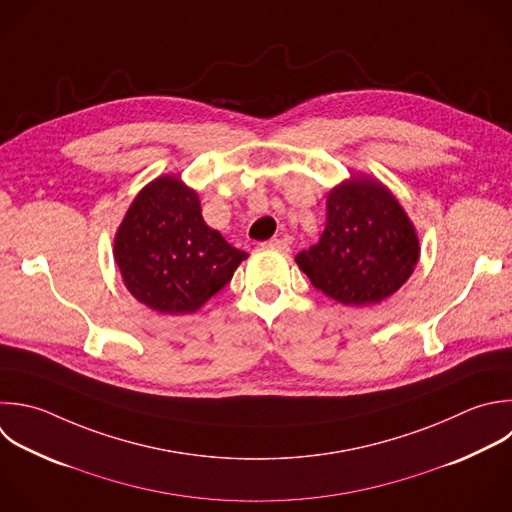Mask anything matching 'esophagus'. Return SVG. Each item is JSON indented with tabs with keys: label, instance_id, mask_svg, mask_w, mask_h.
Returning <instances> with one entry per match:
<instances>
[{
	"label": "esophagus",
	"instance_id": "obj_1",
	"mask_svg": "<svg viewBox=\"0 0 512 512\" xmlns=\"http://www.w3.org/2000/svg\"><path fill=\"white\" fill-rule=\"evenodd\" d=\"M264 246H268V248H272V250H278V252H290V246L284 242V240H280V238H272V240H268Z\"/></svg>",
	"mask_w": 512,
	"mask_h": 512
}]
</instances>
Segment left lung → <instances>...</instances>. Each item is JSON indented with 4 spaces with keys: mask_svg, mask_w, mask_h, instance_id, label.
Returning <instances> with one entry per match:
<instances>
[{
    "mask_svg": "<svg viewBox=\"0 0 512 512\" xmlns=\"http://www.w3.org/2000/svg\"><path fill=\"white\" fill-rule=\"evenodd\" d=\"M418 256L416 230L392 192L378 180L352 176L330 190L324 232L296 264L332 300L368 306L392 296Z\"/></svg>",
    "mask_w": 512,
    "mask_h": 512,
    "instance_id": "left-lung-1",
    "label": "left lung"
}]
</instances>
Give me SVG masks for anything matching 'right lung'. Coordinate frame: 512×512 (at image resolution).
I'll list each match as a JSON object with an SVG mask.
<instances>
[{
	"label": "right lung",
	"mask_w": 512,
	"mask_h": 512,
	"mask_svg": "<svg viewBox=\"0 0 512 512\" xmlns=\"http://www.w3.org/2000/svg\"><path fill=\"white\" fill-rule=\"evenodd\" d=\"M114 258L138 302L174 316L200 310L248 254L204 222L192 188L176 176H160L128 208Z\"/></svg>",
	"instance_id": "1"
}]
</instances>
